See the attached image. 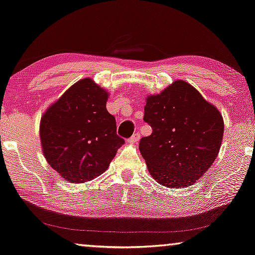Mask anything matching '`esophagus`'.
I'll return each instance as SVG.
<instances>
[{"label":"esophagus","mask_w":255,"mask_h":255,"mask_svg":"<svg viewBox=\"0 0 255 255\" xmlns=\"http://www.w3.org/2000/svg\"><path fill=\"white\" fill-rule=\"evenodd\" d=\"M138 139H139V132L137 131V132H135V134L128 139V143H130V144H134V143L137 142Z\"/></svg>","instance_id":"esophagus-1"}]
</instances>
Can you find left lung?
I'll list each match as a JSON object with an SVG mask.
<instances>
[{"instance_id":"left-lung-1","label":"left lung","mask_w":255,"mask_h":255,"mask_svg":"<svg viewBox=\"0 0 255 255\" xmlns=\"http://www.w3.org/2000/svg\"><path fill=\"white\" fill-rule=\"evenodd\" d=\"M143 120L152 132L141 138L139 151L151 177L165 187L193 185L220 152L222 114L187 82L178 80L146 97Z\"/></svg>"}]
</instances>
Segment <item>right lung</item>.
I'll return each mask as SVG.
<instances>
[{
  "label": "right lung",
  "mask_w": 255,
  "mask_h": 255,
  "mask_svg": "<svg viewBox=\"0 0 255 255\" xmlns=\"http://www.w3.org/2000/svg\"><path fill=\"white\" fill-rule=\"evenodd\" d=\"M109 93L91 78L75 83L41 117L40 142L47 163L73 184L104 173L125 139L106 110Z\"/></svg>",
  "instance_id": "1"
}]
</instances>
